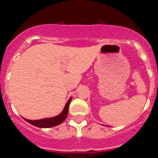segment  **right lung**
Returning a JSON list of instances; mask_svg holds the SVG:
<instances>
[{
	"label": "right lung",
	"instance_id": "obj_1",
	"mask_svg": "<svg viewBox=\"0 0 158 158\" xmlns=\"http://www.w3.org/2000/svg\"><path fill=\"white\" fill-rule=\"evenodd\" d=\"M72 97L69 99V100L67 101L65 104V107H64L63 111L60 113L59 115L57 116L51 117V118H42V119H39V120H29V119H26L24 118L25 121H27V123H31L33 126H35L37 127L40 128H49V127H53L58 126L59 124L62 123L65 118H66L68 112H69V106L70 104Z\"/></svg>",
	"mask_w": 158,
	"mask_h": 158
}]
</instances>
